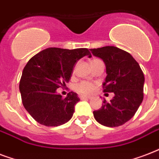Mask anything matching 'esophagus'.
Here are the masks:
<instances>
[{
    "mask_svg": "<svg viewBox=\"0 0 159 159\" xmlns=\"http://www.w3.org/2000/svg\"><path fill=\"white\" fill-rule=\"evenodd\" d=\"M81 99L82 100H84V99H92V97H87V96H84V95H82V96H81Z\"/></svg>",
    "mask_w": 159,
    "mask_h": 159,
    "instance_id": "1",
    "label": "esophagus"
}]
</instances>
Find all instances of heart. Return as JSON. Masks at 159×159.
I'll list each match as a JSON object with an SVG mask.
<instances>
[{
	"label": "heart",
	"mask_w": 159,
	"mask_h": 159,
	"mask_svg": "<svg viewBox=\"0 0 159 159\" xmlns=\"http://www.w3.org/2000/svg\"><path fill=\"white\" fill-rule=\"evenodd\" d=\"M99 60L100 59H97V58H94V59L92 60V63L97 62V61H99ZM75 90H76V92H77L80 94L90 95L93 93L96 90V85L91 82L82 81L75 86Z\"/></svg>",
	"instance_id": "heart-1"
}]
</instances>
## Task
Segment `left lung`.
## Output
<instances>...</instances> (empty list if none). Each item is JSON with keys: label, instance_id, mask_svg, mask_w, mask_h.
I'll return each mask as SVG.
<instances>
[{"label": "left lung", "instance_id": "obj_1", "mask_svg": "<svg viewBox=\"0 0 159 159\" xmlns=\"http://www.w3.org/2000/svg\"><path fill=\"white\" fill-rule=\"evenodd\" d=\"M92 53L103 60L106 67L103 92L115 97L93 111L96 120L107 127H118L129 120L143 99L144 76L131 54L114 46L92 48Z\"/></svg>", "mask_w": 159, "mask_h": 159}]
</instances>
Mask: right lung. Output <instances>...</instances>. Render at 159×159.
<instances>
[{
  "mask_svg": "<svg viewBox=\"0 0 159 159\" xmlns=\"http://www.w3.org/2000/svg\"><path fill=\"white\" fill-rule=\"evenodd\" d=\"M86 55L92 57L85 48H48L29 60L20 81V92L24 107L38 123L54 127L72 118L79 97L71 92L62 98L57 89L69 82L75 63Z\"/></svg>",
  "mask_w": 159,
  "mask_h": 159,
  "instance_id": "1",
  "label": "right lung"
}]
</instances>
